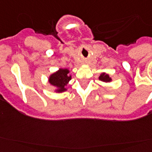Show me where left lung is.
Masks as SVG:
<instances>
[{"label":"left lung","instance_id":"8db88e82","mask_svg":"<svg viewBox=\"0 0 152 152\" xmlns=\"http://www.w3.org/2000/svg\"><path fill=\"white\" fill-rule=\"evenodd\" d=\"M99 80L104 82V83H110L112 81V78L110 76L109 74L106 73V72H102L100 76H99Z\"/></svg>","mask_w":152,"mask_h":152}]
</instances>
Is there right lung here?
Returning a JSON list of instances; mask_svg holds the SVG:
<instances>
[{"label":"right lung","instance_id":"1","mask_svg":"<svg viewBox=\"0 0 152 152\" xmlns=\"http://www.w3.org/2000/svg\"><path fill=\"white\" fill-rule=\"evenodd\" d=\"M70 71L68 69H59L53 73L50 74L48 78L50 84L56 88V93H61L66 91L67 84L71 80L72 76L69 74Z\"/></svg>","mask_w":152,"mask_h":152}]
</instances>
